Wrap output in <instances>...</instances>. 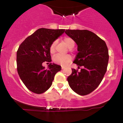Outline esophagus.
<instances>
[{
  "label": "esophagus",
  "mask_w": 123,
  "mask_h": 123,
  "mask_svg": "<svg viewBox=\"0 0 123 123\" xmlns=\"http://www.w3.org/2000/svg\"><path fill=\"white\" fill-rule=\"evenodd\" d=\"M61 68H62V69H63L65 68V67L63 66H62V67H61Z\"/></svg>",
  "instance_id": "obj_1"
}]
</instances>
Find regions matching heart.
<instances>
[{
	"label": "heart",
	"mask_w": 123,
	"mask_h": 123,
	"mask_svg": "<svg viewBox=\"0 0 123 123\" xmlns=\"http://www.w3.org/2000/svg\"><path fill=\"white\" fill-rule=\"evenodd\" d=\"M63 41L69 49H72V48L74 47V42L72 38L69 37H65L63 39ZM56 44H57L56 41H54L53 43L51 44L50 46V51L51 54L55 53ZM71 56H70L69 55L57 54L53 57V61L57 63L65 65L68 64L69 62L71 61Z\"/></svg>",
	"instance_id": "1"
}]
</instances>
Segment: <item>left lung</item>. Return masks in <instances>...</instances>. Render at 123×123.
<instances>
[{
    "instance_id": "1",
    "label": "left lung",
    "mask_w": 123,
    "mask_h": 123,
    "mask_svg": "<svg viewBox=\"0 0 123 123\" xmlns=\"http://www.w3.org/2000/svg\"><path fill=\"white\" fill-rule=\"evenodd\" d=\"M65 33L77 45L79 53L73 63L78 66L67 80L73 91L86 95L98 87L104 78L109 61L106 43L97 35L88 30L66 29Z\"/></svg>"
}]
</instances>
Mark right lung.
Instances as JSON below:
<instances>
[{"label":"right lung","instance_id":"obj_1","mask_svg":"<svg viewBox=\"0 0 123 123\" xmlns=\"http://www.w3.org/2000/svg\"><path fill=\"white\" fill-rule=\"evenodd\" d=\"M65 29L40 28L21 44L17 52V65L19 77L25 86L36 94L44 92L51 87L61 66L50 63L45 69L43 63L51 62L50 46L64 33Z\"/></svg>","mask_w":123,"mask_h":123}]
</instances>
